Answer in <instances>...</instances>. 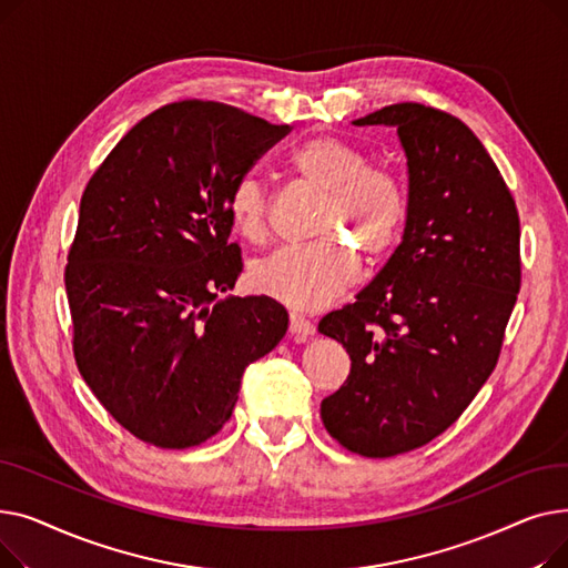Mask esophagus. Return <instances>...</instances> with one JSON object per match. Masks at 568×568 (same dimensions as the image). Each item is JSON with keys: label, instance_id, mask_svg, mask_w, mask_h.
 I'll list each match as a JSON object with an SVG mask.
<instances>
[{"label": "esophagus", "instance_id": "34e87169", "mask_svg": "<svg viewBox=\"0 0 568 568\" xmlns=\"http://www.w3.org/2000/svg\"><path fill=\"white\" fill-rule=\"evenodd\" d=\"M290 332L296 341H308L315 334V324L302 313H290Z\"/></svg>", "mask_w": 568, "mask_h": 568}]
</instances>
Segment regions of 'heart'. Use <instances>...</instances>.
Returning a JSON list of instances; mask_svg holds the SVG:
<instances>
[{"label": "heart", "instance_id": "b5f03b06", "mask_svg": "<svg viewBox=\"0 0 568 568\" xmlns=\"http://www.w3.org/2000/svg\"><path fill=\"white\" fill-rule=\"evenodd\" d=\"M290 168L304 182L326 193L313 244L285 246L260 260L251 281L272 300L300 308H322L356 278L354 251L339 239L359 246L368 260L389 251L407 216V195L400 179L382 168H371L362 146L338 135H313L296 144ZM225 214L236 234L260 242L266 232V191L253 174L239 176L225 195Z\"/></svg>", "mask_w": 568, "mask_h": 568}]
</instances>
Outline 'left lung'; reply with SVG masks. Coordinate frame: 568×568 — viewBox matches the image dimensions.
<instances>
[{
	"label": "left lung",
	"instance_id": "left-lung-1",
	"mask_svg": "<svg viewBox=\"0 0 568 568\" xmlns=\"http://www.w3.org/2000/svg\"><path fill=\"white\" fill-rule=\"evenodd\" d=\"M352 124L396 129L407 216L398 248L356 302L317 324L352 359L320 414L345 449L389 458L449 428L490 377L520 290V221L460 119L396 103Z\"/></svg>",
	"mask_w": 568,
	"mask_h": 568
}]
</instances>
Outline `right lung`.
Masks as SVG:
<instances>
[{"label": "right lung", "mask_w": 568, "mask_h": 568, "mask_svg": "<svg viewBox=\"0 0 568 568\" xmlns=\"http://www.w3.org/2000/svg\"><path fill=\"white\" fill-rule=\"evenodd\" d=\"M216 101L138 122L89 179L67 264L73 352L101 405L142 442L189 449L232 416L248 364L287 332L244 272L225 195L287 133Z\"/></svg>", "instance_id": "add662e5"}]
</instances>
